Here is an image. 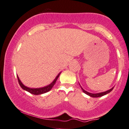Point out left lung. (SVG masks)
<instances>
[{"label":"left lung","mask_w":129,"mask_h":129,"mask_svg":"<svg viewBox=\"0 0 129 129\" xmlns=\"http://www.w3.org/2000/svg\"><path fill=\"white\" fill-rule=\"evenodd\" d=\"M81 88L82 90V91H83L84 93H85L87 95L90 96V97H102V96H103L104 95H106V94H107L108 93H109V92H110L111 91L113 90V89L114 88V87H113V88H111V89H110L109 90H107L105 92H100V93H97V94H92V93H90V92H88L84 90L83 88H82L81 87Z\"/></svg>","instance_id":"8db88e82"}]
</instances>
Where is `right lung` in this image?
<instances>
[{
	"mask_svg": "<svg viewBox=\"0 0 129 129\" xmlns=\"http://www.w3.org/2000/svg\"><path fill=\"white\" fill-rule=\"evenodd\" d=\"M60 74L61 73L58 74V75L56 76L55 79L52 82H51V84H50L47 85V86L44 87H42V88H29V87H26L25 85H24L22 83V82L20 81V80L19 78V77L17 75V78H18V80L19 82V84L20 86L21 87V88L22 89H23L24 90L26 91H28L30 93H31L32 94H34V95H39V94H42L44 93H45V92H48L49 91H50L51 90V88H52L53 86L55 85V82L57 80V79L58 77H59Z\"/></svg>",
	"mask_w": 129,
	"mask_h": 129,
	"instance_id": "add662e5",
	"label": "right lung"
}]
</instances>
